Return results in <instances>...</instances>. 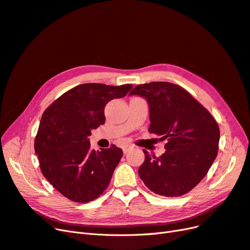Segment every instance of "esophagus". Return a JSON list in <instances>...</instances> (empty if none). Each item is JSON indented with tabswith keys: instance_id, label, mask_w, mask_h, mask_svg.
<instances>
[{
	"instance_id": "1",
	"label": "esophagus",
	"mask_w": 250,
	"mask_h": 250,
	"mask_svg": "<svg viewBox=\"0 0 250 250\" xmlns=\"http://www.w3.org/2000/svg\"><path fill=\"white\" fill-rule=\"evenodd\" d=\"M132 148H133L132 145H125V146L123 147V152L126 154L127 152H129V151H130Z\"/></svg>"
}]
</instances>
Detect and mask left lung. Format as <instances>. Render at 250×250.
Returning <instances> with one entry per match:
<instances>
[{
    "mask_svg": "<svg viewBox=\"0 0 250 250\" xmlns=\"http://www.w3.org/2000/svg\"><path fill=\"white\" fill-rule=\"evenodd\" d=\"M129 95L144 97L149 104V132L166 140V152L150 155L139 175L146 187L166 197L190 192L207 175L218 154L220 130L209 111L179 85L150 82L135 86Z\"/></svg>",
    "mask_w": 250,
    "mask_h": 250,
    "instance_id": "obj_1",
    "label": "left lung"
}]
</instances>
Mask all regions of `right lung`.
I'll return each mask as SVG.
<instances>
[{"label": "right lung", "instance_id": "add662e5", "mask_svg": "<svg viewBox=\"0 0 250 250\" xmlns=\"http://www.w3.org/2000/svg\"><path fill=\"white\" fill-rule=\"evenodd\" d=\"M132 84L84 83L60 96L44 110L34 142L42 175L64 197L86 203L105 191L123 155L116 145L90 150V130L105 123L104 108Z\"/></svg>", "mask_w": 250, "mask_h": 250}]
</instances>
